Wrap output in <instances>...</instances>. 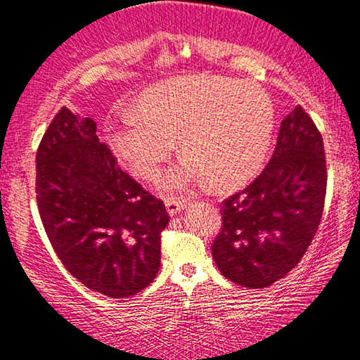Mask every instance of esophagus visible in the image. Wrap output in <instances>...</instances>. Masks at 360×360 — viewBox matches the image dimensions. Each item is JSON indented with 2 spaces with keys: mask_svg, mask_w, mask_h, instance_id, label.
<instances>
[{
  "mask_svg": "<svg viewBox=\"0 0 360 360\" xmlns=\"http://www.w3.org/2000/svg\"><path fill=\"white\" fill-rule=\"evenodd\" d=\"M184 209H186V204L182 200H174V199L166 200V210H168L169 217H174L176 214H179V212Z\"/></svg>",
  "mask_w": 360,
  "mask_h": 360,
  "instance_id": "34e87169",
  "label": "esophagus"
}]
</instances>
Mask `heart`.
I'll list each match as a JSON object with an SVG mask.
<instances>
[{
	"mask_svg": "<svg viewBox=\"0 0 360 360\" xmlns=\"http://www.w3.org/2000/svg\"><path fill=\"white\" fill-rule=\"evenodd\" d=\"M274 131V108L251 83L187 77L151 89L136 112L108 127V141L136 178L153 181L174 153L187 158L165 176L169 192H187L212 182L235 189L259 173Z\"/></svg>",
	"mask_w": 360,
	"mask_h": 360,
	"instance_id": "b5f03b06",
	"label": "heart"
}]
</instances>
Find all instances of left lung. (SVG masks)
<instances>
[{"instance_id": "obj_1", "label": "left lung", "mask_w": 360, "mask_h": 360, "mask_svg": "<svg viewBox=\"0 0 360 360\" xmlns=\"http://www.w3.org/2000/svg\"><path fill=\"white\" fill-rule=\"evenodd\" d=\"M326 195L321 134L300 105L281 122L274 155L246 189L224 200L212 256L238 285L269 287L305 255Z\"/></svg>"}]
</instances>
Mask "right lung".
Listing matches in <instances>:
<instances>
[{
    "label": "right lung",
    "mask_w": 360,
    "mask_h": 360,
    "mask_svg": "<svg viewBox=\"0 0 360 360\" xmlns=\"http://www.w3.org/2000/svg\"><path fill=\"white\" fill-rule=\"evenodd\" d=\"M35 169L40 219L70 274L112 298L153 282L168 212L120 169L93 119L60 109L40 141Z\"/></svg>",
    "instance_id": "1"
}]
</instances>
